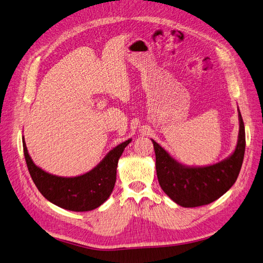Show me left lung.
I'll return each instance as SVG.
<instances>
[{
  "label": "left lung",
  "instance_id": "8db88e82",
  "mask_svg": "<svg viewBox=\"0 0 263 263\" xmlns=\"http://www.w3.org/2000/svg\"><path fill=\"white\" fill-rule=\"evenodd\" d=\"M239 133L236 148L223 161L208 166L180 164L153 139L159 184L172 200L185 208L209 204L223 196L234 185L245 155V125L238 110Z\"/></svg>",
  "mask_w": 263,
  "mask_h": 263
}]
</instances>
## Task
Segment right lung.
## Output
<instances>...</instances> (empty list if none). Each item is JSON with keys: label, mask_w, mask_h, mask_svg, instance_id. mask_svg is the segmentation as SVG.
<instances>
[{"label": "right lung", "mask_w": 263, "mask_h": 263, "mask_svg": "<svg viewBox=\"0 0 263 263\" xmlns=\"http://www.w3.org/2000/svg\"><path fill=\"white\" fill-rule=\"evenodd\" d=\"M132 139L113 148L99 164L87 173L75 177L53 175L37 166L31 160L23 137L27 167L34 185L50 202L63 209L76 212L91 211L110 197L116 182L119 159Z\"/></svg>", "instance_id": "obj_1"}]
</instances>
